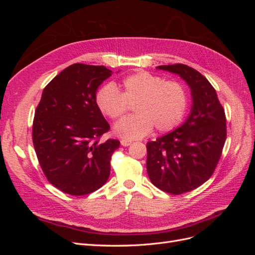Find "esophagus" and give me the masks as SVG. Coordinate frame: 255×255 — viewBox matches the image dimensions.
Wrapping results in <instances>:
<instances>
[{
  "mask_svg": "<svg viewBox=\"0 0 255 255\" xmlns=\"http://www.w3.org/2000/svg\"><path fill=\"white\" fill-rule=\"evenodd\" d=\"M121 144L123 145V146H128V145H129L130 143H132V141L130 140H128V139H121Z\"/></svg>",
  "mask_w": 255,
  "mask_h": 255,
  "instance_id": "34e87169",
  "label": "esophagus"
}]
</instances>
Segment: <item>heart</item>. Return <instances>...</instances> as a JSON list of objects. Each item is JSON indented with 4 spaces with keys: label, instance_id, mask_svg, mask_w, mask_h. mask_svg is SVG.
Segmentation results:
<instances>
[{
    "label": "heart",
    "instance_id": "obj_1",
    "mask_svg": "<svg viewBox=\"0 0 255 255\" xmlns=\"http://www.w3.org/2000/svg\"><path fill=\"white\" fill-rule=\"evenodd\" d=\"M121 92L114 84H105L96 94L99 111L113 120L118 119L134 104L136 113L116 123L115 134L123 139H139L153 127L160 133L170 132L181 125L189 106V96L184 85L166 81L163 76L139 71L123 79Z\"/></svg>",
    "mask_w": 255,
    "mask_h": 255
}]
</instances>
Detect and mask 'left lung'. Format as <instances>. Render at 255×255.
<instances>
[{"label": "left lung", "instance_id": "obj_1", "mask_svg": "<svg viewBox=\"0 0 255 255\" xmlns=\"http://www.w3.org/2000/svg\"><path fill=\"white\" fill-rule=\"evenodd\" d=\"M157 69L179 74L191 89L187 120L146 143V171L152 184L181 195L201 186L214 173L227 138L226 114L215 88L194 68L175 64Z\"/></svg>", "mask_w": 255, "mask_h": 255}]
</instances>
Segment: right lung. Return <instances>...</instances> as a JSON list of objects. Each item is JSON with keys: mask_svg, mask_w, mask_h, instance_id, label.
Listing matches in <instances>:
<instances>
[{"mask_svg": "<svg viewBox=\"0 0 255 255\" xmlns=\"http://www.w3.org/2000/svg\"><path fill=\"white\" fill-rule=\"evenodd\" d=\"M112 73L104 66L73 64L43 89L35 112L33 143L45 177L65 194H91L109 180L112 155L120 141L100 142L110 125L95 98Z\"/></svg>", "mask_w": 255, "mask_h": 255, "instance_id": "1", "label": "right lung"}]
</instances>
